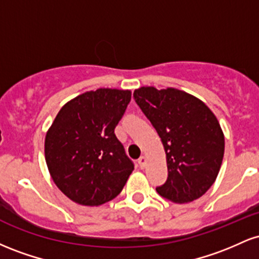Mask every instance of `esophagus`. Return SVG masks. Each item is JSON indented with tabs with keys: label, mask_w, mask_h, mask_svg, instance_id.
I'll return each mask as SVG.
<instances>
[{
	"label": "esophagus",
	"mask_w": 259,
	"mask_h": 259,
	"mask_svg": "<svg viewBox=\"0 0 259 259\" xmlns=\"http://www.w3.org/2000/svg\"><path fill=\"white\" fill-rule=\"evenodd\" d=\"M138 163H139V165H140V167H141V168H145V167H146V163H147L146 157H145V156H141V157H140L139 160H138Z\"/></svg>",
	"instance_id": "34e87169"
}]
</instances>
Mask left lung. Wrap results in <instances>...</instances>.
I'll return each instance as SVG.
<instances>
[{"label":"left lung","instance_id":"obj_1","mask_svg":"<svg viewBox=\"0 0 259 259\" xmlns=\"http://www.w3.org/2000/svg\"><path fill=\"white\" fill-rule=\"evenodd\" d=\"M134 99L164 147L168 179L157 192L174 203L200 198L214 184L224 157V133L214 113L194 95L174 88L142 86Z\"/></svg>","mask_w":259,"mask_h":259}]
</instances>
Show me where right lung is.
<instances>
[{
	"label": "right lung",
	"instance_id": "obj_1",
	"mask_svg": "<svg viewBox=\"0 0 259 259\" xmlns=\"http://www.w3.org/2000/svg\"><path fill=\"white\" fill-rule=\"evenodd\" d=\"M132 91H86L59 109L45 138V159L53 183L81 206H101L120 194L134 164L114 129Z\"/></svg>",
	"mask_w": 259,
	"mask_h": 259
}]
</instances>
